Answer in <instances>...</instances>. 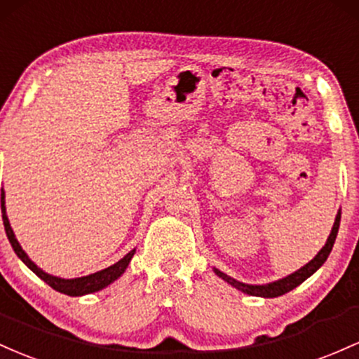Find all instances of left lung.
Masks as SVG:
<instances>
[{
  "instance_id": "left-lung-1",
  "label": "left lung",
  "mask_w": 359,
  "mask_h": 359,
  "mask_svg": "<svg viewBox=\"0 0 359 359\" xmlns=\"http://www.w3.org/2000/svg\"><path fill=\"white\" fill-rule=\"evenodd\" d=\"M339 222H341V212H337L336 215V222H334V227L331 233H329V239L327 243H325L324 248L320 249L319 255L313 257L310 263L305 264L304 268H300L299 271L292 273V275L283 278V280H278V281H273V283L269 285H244L241 283V281H236L233 278L227 276L225 273L219 271V269H215V273L219 275L222 280L227 281V283H231L232 287H236L237 290H241V292L248 293V295H252V297H264V299H275V297H280V295H285V293L290 292V290L297 288L300 283H304L305 280L310 275H313V273L319 269L322 264H324V261L327 259V256L331 255L332 251V245H334V241H336V236H337V231H339Z\"/></svg>"
}]
</instances>
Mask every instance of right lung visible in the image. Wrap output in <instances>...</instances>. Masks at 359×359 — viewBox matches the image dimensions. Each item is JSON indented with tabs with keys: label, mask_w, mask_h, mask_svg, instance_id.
Segmentation results:
<instances>
[{
	"label": "right lung",
	"mask_w": 359,
	"mask_h": 359,
	"mask_svg": "<svg viewBox=\"0 0 359 359\" xmlns=\"http://www.w3.org/2000/svg\"><path fill=\"white\" fill-rule=\"evenodd\" d=\"M1 212H3V224H5V231H6L8 241H10L11 248H13V251L17 252V256L23 261V263L27 264L28 268L32 269V271L35 273V275H37L39 278H42V280L46 281L49 287L57 290V292H60V293H66V295L79 297V295H86V293L98 292V290L108 287L111 281H115L116 278H118L123 271H126L128 263H130L132 256L135 255V249H134V251L128 252L126 257H122L118 263H115L114 266L102 269V271H98V273H93V275H90V276L74 278V280H62V278L50 276V275H47L46 271H42V269L35 266V264L32 263L30 259H28V256L25 255V251L22 249V245H20L18 241L15 239V233H13V231H11L10 222H8V217H6L5 193H1Z\"/></svg>",
	"instance_id": "1"
}]
</instances>
